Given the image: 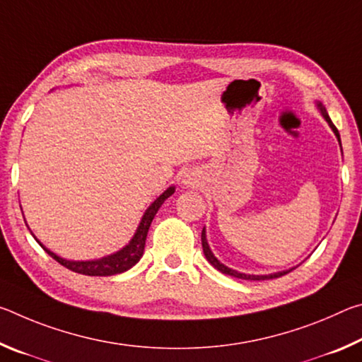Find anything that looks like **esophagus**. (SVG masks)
<instances>
[{
	"label": "esophagus",
	"instance_id": "34e87169",
	"mask_svg": "<svg viewBox=\"0 0 362 362\" xmlns=\"http://www.w3.org/2000/svg\"><path fill=\"white\" fill-rule=\"evenodd\" d=\"M185 183H187V185H194V183H193L192 180H189V179H187V180H185Z\"/></svg>",
	"mask_w": 362,
	"mask_h": 362
}]
</instances>
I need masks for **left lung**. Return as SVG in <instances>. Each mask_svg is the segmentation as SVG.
Returning a JSON list of instances; mask_svg holds the SVG:
<instances>
[{"mask_svg": "<svg viewBox=\"0 0 362 362\" xmlns=\"http://www.w3.org/2000/svg\"><path fill=\"white\" fill-rule=\"evenodd\" d=\"M317 110H320L321 115L324 116V119L327 121V124L330 126V129L334 131L335 137H337V140H339V144H340V146H341L340 134H339V131H337V127L334 126V122L330 121L329 115H327V112H326V107H324L321 102H317ZM201 243H203V250H204V255H206L207 262H209L214 268H217L218 272H222L223 274H230V276H235V278H240V279H249V281H265V279H273V278L284 276V274H287V273L292 272V269H293V268L284 269V272H278V273H272V274H244V273L236 272V269H231V268H228V267H225L223 263H220V262L217 260V257L212 254V250L209 249V244H207V240H206V228H203V233H201Z\"/></svg>", "mask_w": 362, "mask_h": 362, "instance_id": "obj_1", "label": "left lung"}]
</instances>
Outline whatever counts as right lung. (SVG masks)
<instances>
[{
	"mask_svg": "<svg viewBox=\"0 0 362 362\" xmlns=\"http://www.w3.org/2000/svg\"><path fill=\"white\" fill-rule=\"evenodd\" d=\"M174 192H175V188L169 187L163 194H159L158 198L153 201L148 209L145 211L144 217H142V220H140V223L137 226L136 235H134L129 244L122 247L121 250H118V252L107 255V257H102V259L86 260V262H75V260L62 259V257H59L57 254L51 252L47 247L42 246V244L36 240V236L33 235V233L32 235L35 240L40 243V246L45 249L54 260L59 262L60 265H64L65 268L71 269V272L79 273V274H86V276H112V274L127 272V269L132 268L140 260V257L144 255L146 235H148V228L153 222V218H155L156 212L159 211L161 204L169 198L170 194H174Z\"/></svg>",
	"mask_w": 362,
	"mask_h": 362,
	"instance_id": "add662e5",
	"label": "right lung"
}]
</instances>
